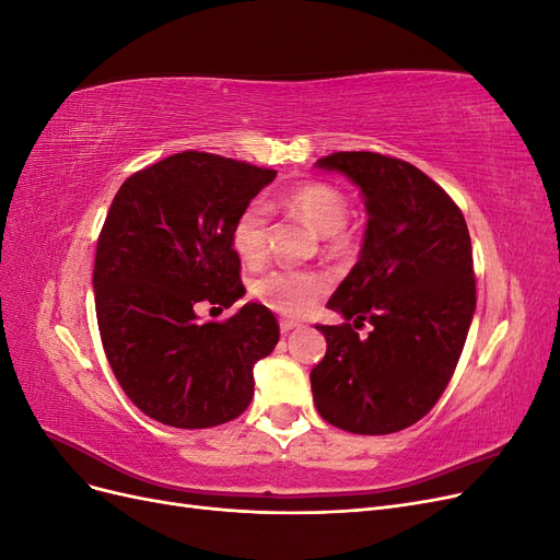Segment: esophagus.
<instances>
[{"label": "esophagus", "mask_w": 560, "mask_h": 560, "mask_svg": "<svg viewBox=\"0 0 560 560\" xmlns=\"http://www.w3.org/2000/svg\"><path fill=\"white\" fill-rule=\"evenodd\" d=\"M296 327H299L296 319H280V331H282V334H290V331H294Z\"/></svg>", "instance_id": "obj_1"}]
</instances>
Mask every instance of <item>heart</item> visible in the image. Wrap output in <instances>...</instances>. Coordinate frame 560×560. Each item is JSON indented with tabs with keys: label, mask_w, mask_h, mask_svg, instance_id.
Here are the masks:
<instances>
[{
	"label": "heart",
	"mask_w": 560,
	"mask_h": 560,
	"mask_svg": "<svg viewBox=\"0 0 560 560\" xmlns=\"http://www.w3.org/2000/svg\"><path fill=\"white\" fill-rule=\"evenodd\" d=\"M284 208L325 235L327 252H341L348 247L343 231L348 222V198L343 191L327 182H303L282 198ZM268 241V210L264 202L254 200L235 219L231 231L233 249L245 264H259L266 257ZM329 292V278L317 270L273 268L252 282V296L266 308L287 317L306 315L315 303Z\"/></svg>",
	"instance_id": "b5f03b06"
}]
</instances>
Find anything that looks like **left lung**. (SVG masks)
<instances>
[{
	"label": "left lung",
	"instance_id": "1",
	"mask_svg": "<svg viewBox=\"0 0 560 560\" xmlns=\"http://www.w3.org/2000/svg\"><path fill=\"white\" fill-rule=\"evenodd\" d=\"M317 167L360 186L369 222L327 303L346 322L317 325L327 352L311 371L313 399L346 432L393 434L430 413L463 354L477 308L469 231L442 186L401 159L336 151Z\"/></svg>",
	"mask_w": 560,
	"mask_h": 560
}]
</instances>
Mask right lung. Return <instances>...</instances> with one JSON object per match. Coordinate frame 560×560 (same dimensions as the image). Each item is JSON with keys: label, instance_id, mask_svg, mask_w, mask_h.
I'll use <instances>...</instances> for the list:
<instances>
[{"label": "right lung", "instance_id": "right-lung-1", "mask_svg": "<svg viewBox=\"0 0 560 560\" xmlns=\"http://www.w3.org/2000/svg\"><path fill=\"white\" fill-rule=\"evenodd\" d=\"M276 171L182 151L130 175L112 200L93 268L95 313L118 385L142 413L182 430L214 428L252 401V369L280 327L261 303L200 322V303L245 294L231 231Z\"/></svg>", "mask_w": 560, "mask_h": 560}]
</instances>
